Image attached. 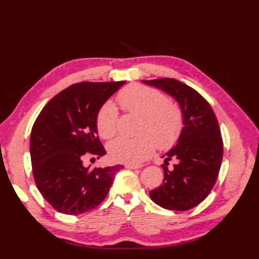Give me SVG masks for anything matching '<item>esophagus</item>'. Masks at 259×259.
I'll list each match as a JSON object with an SVG mask.
<instances>
[{"label":"esophagus","instance_id":"1","mask_svg":"<svg viewBox=\"0 0 259 259\" xmlns=\"http://www.w3.org/2000/svg\"><path fill=\"white\" fill-rule=\"evenodd\" d=\"M124 167L128 168V169H139V168L142 167V164H130V163H126V164H124Z\"/></svg>","mask_w":259,"mask_h":259}]
</instances>
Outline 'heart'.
<instances>
[{
  "label": "heart",
  "instance_id": "b5f03b06",
  "mask_svg": "<svg viewBox=\"0 0 259 259\" xmlns=\"http://www.w3.org/2000/svg\"><path fill=\"white\" fill-rule=\"evenodd\" d=\"M118 102L125 111L141 115L138 135L134 138L120 137L109 145L113 160L138 164L149 157L156 145L168 149L180 138L184 129L183 110L166 95L153 88L131 84L118 95ZM119 113L112 102H106L97 114V129L103 139L118 133Z\"/></svg>",
  "mask_w": 259,
  "mask_h": 259
}]
</instances>
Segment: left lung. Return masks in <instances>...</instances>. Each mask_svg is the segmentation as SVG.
<instances>
[{
    "mask_svg": "<svg viewBox=\"0 0 259 259\" xmlns=\"http://www.w3.org/2000/svg\"><path fill=\"white\" fill-rule=\"evenodd\" d=\"M144 83L174 97L183 110L185 124L177 146L162 156L164 178L149 192L150 198L169 210H188L206 199L218 178L224 152L218 120L206 99L183 82L162 78ZM171 158L178 163L168 168Z\"/></svg>",
    "mask_w": 259,
    "mask_h": 259,
    "instance_id": "1",
    "label": "left lung"
}]
</instances>
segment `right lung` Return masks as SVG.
<instances>
[{"label": "right lung", "mask_w": 259, "mask_h": 259, "mask_svg": "<svg viewBox=\"0 0 259 259\" xmlns=\"http://www.w3.org/2000/svg\"><path fill=\"white\" fill-rule=\"evenodd\" d=\"M125 81L80 82L49 101L32 126V172L43 198L59 212L79 214L107 197L122 164L84 167L83 158L106 155L97 130V114ZM93 158V159H95Z\"/></svg>", "instance_id": "add662e5"}]
</instances>
